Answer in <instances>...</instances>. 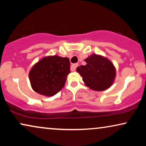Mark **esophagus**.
I'll return each mask as SVG.
<instances>
[{"label": "esophagus", "mask_w": 146, "mask_h": 146, "mask_svg": "<svg viewBox=\"0 0 146 146\" xmlns=\"http://www.w3.org/2000/svg\"><path fill=\"white\" fill-rule=\"evenodd\" d=\"M78 63L73 64H72V66H71V70L72 71H75V70L76 69V68L78 67Z\"/></svg>", "instance_id": "1"}]
</instances>
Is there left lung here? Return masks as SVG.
Returning a JSON list of instances; mask_svg holds the SVG:
<instances>
[{
  "label": "left lung",
  "instance_id": "1",
  "mask_svg": "<svg viewBox=\"0 0 146 146\" xmlns=\"http://www.w3.org/2000/svg\"><path fill=\"white\" fill-rule=\"evenodd\" d=\"M86 64L77 68L86 86L95 91H104L113 84L115 68L110 60L93 54L85 59Z\"/></svg>",
  "mask_w": 146,
  "mask_h": 146
}]
</instances>
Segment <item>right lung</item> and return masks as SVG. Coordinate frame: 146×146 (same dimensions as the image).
Returning <instances> with one entry per match:
<instances>
[{
	"label": "right lung",
	"instance_id": "right-lung-1",
	"mask_svg": "<svg viewBox=\"0 0 146 146\" xmlns=\"http://www.w3.org/2000/svg\"><path fill=\"white\" fill-rule=\"evenodd\" d=\"M68 58L49 56L35 64L29 72L31 86L36 92L52 96L64 86L66 77L70 72Z\"/></svg>",
	"mask_w": 146,
	"mask_h": 146
}]
</instances>
